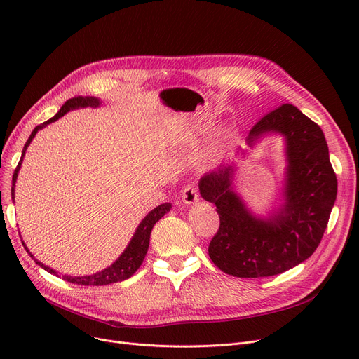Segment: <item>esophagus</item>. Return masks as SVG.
<instances>
[{"instance_id":"34e87169","label":"esophagus","mask_w":359,"mask_h":359,"mask_svg":"<svg viewBox=\"0 0 359 359\" xmlns=\"http://www.w3.org/2000/svg\"><path fill=\"white\" fill-rule=\"evenodd\" d=\"M182 201L186 203V205H192V203H196L199 201V192L195 186L192 184H187L184 189H183V194H182Z\"/></svg>"}]
</instances>
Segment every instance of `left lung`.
Wrapping results in <instances>:
<instances>
[{
    "instance_id": "8db88e82",
    "label": "left lung",
    "mask_w": 359,
    "mask_h": 359,
    "mask_svg": "<svg viewBox=\"0 0 359 359\" xmlns=\"http://www.w3.org/2000/svg\"><path fill=\"white\" fill-rule=\"evenodd\" d=\"M269 132L287 142L285 202L272 217H255L233 189V165H219L199 182L201 196L215 203L219 229L208 253L214 265L237 278L285 272L309 259L322 241L336 201L337 180L322 128L285 103L266 113L248 144Z\"/></svg>"
}]
</instances>
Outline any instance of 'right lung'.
<instances>
[{"mask_svg":"<svg viewBox=\"0 0 359 359\" xmlns=\"http://www.w3.org/2000/svg\"><path fill=\"white\" fill-rule=\"evenodd\" d=\"M87 106H90V107H97V106H100V100L96 99V97H83V96L72 97V99L67 100V102L62 104V107L60 109V111L56 113V115H55L53 118H50L49 121H46V122L41 123V125H37V126L33 129L32 135L29 137V140H27V142H26V145H25V148H23L22 158H20V161H18V164H17V167H15V172H14V175H13V187H11V196H13V198H14V183H15V180H17V173H18V170H20V165H22V161H23L26 149H27L29 144L32 142V140L34 138V135L37 134V130L45 128L46 125H49V123H52V122H55V121H58L61 116L65 115L67 111H69V110H72V109L87 107ZM170 208H172V205H170L168 202H165V203L158 205L157 208H154L153 211H151V212L141 221V224L138 225V229H137L134 237H132L130 243L128 244V248H126L125 252L121 255V257H119L115 263H113V265H110L109 268H106L104 271L97 272V273H94V275H88V276H67V275H62V279L71 282V284H77V285H109V284H115V282H121V280H125V279L130 278L132 275H134V273L138 271V268L141 266V263H142V260H144V257H145V255H147V252H148L149 236H151V230H153V227H154V224H156L158 219H161V218L170 211ZM23 246H25V249L27 250L25 243H23ZM27 252H29V250H27ZM29 255L33 257L32 253H29ZM33 259H34V257H33ZM34 262H36L39 266H42L45 271H48V272L56 275V272H55L53 269H49L48 266H45L43 263H41L39 260L34 259Z\"/></svg>","mask_w":359,"mask_h":359,"instance_id":"right-lung-1","label":"right lung"}]
</instances>
